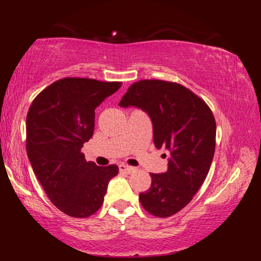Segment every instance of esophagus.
I'll return each mask as SVG.
<instances>
[{
  "mask_svg": "<svg viewBox=\"0 0 261 261\" xmlns=\"http://www.w3.org/2000/svg\"><path fill=\"white\" fill-rule=\"evenodd\" d=\"M118 170H120V172H123V173H127V174H130V173H133L134 171H135V168L133 167H128V165L126 164H120L118 165Z\"/></svg>",
  "mask_w": 261,
  "mask_h": 261,
  "instance_id": "esophagus-1",
  "label": "esophagus"
}]
</instances>
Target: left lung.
<instances>
[{
  "label": "left lung",
  "mask_w": 261,
  "mask_h": 261,
  "mask_svg": "<svg viewBox=\"0 0 261 261\" xmlns=\"http://www.w3.org/2000/svg\"><path fill=\"white\" fill-rule=\"evenodd\" d=\"M118 106L146 112L154 146L170 152L167 172L151 173L150 188L139 194L141 206L159 218L175 215L191 202L210 169L217 133L210 108L184 86L158 80L133 84Z\"/></svg>",
  "instance_id": "1"
}]
</instances>
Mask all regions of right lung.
<instances>
[{
    "mask_svg": "<svg viewBox=\"0 0 261 261\" xmlns=\"http://www.w3.org/2000/svg\"><path fill=\"white\" fill-rule=\"evenodd\" d=\"M122 83L63 78L46 87L31 103L26 121L28 159L44 192L58 209L87 218L103 203L115 164L87 162L82 148L94 129V110Z\"/></svg>",
    "mask_w": 261,
    "mask_h": 261,
    "instance_id": "obj_1",
    "label": "right lung"
}]
</instances>
